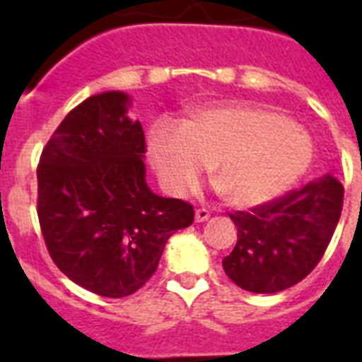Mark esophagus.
Returning a JSON list of instances; mask_svg holds the SVG:
<instances>
[{
	"instance_id": "1",
	"label": "esophagus",
	"mask_w": 362,
	"mask_h": 362,
	"mask_svg": "<svg viewBox=\"0 0 362 362\" xmlns=\"http://www.w3.org/2000/svg\"><path fill=\"white\" fill-rule=\"evenodd\" d=\"M210 217V212L206 209H197L196 210V223H203Z\"/></svg>"
}]
</instances>
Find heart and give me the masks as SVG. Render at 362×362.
<instances>
[{
    "label": "heart",
    "mask_w": 362,
    "mask_h": 362,
    "mask_svg": "<svg viewBox=\"0 0 362 362\" xmlns=\"http://www.w3.org/2000/svg\"><path fill=\"white\" fill-rule=\"evenodd\" d=\"M163 187L185 194L209 165L225 199L252 209L293 187L308 170L313 145L303 127L279 112L248 103L201 108L179 127H153L146 143Z\"/></svg>",
    "instance_id": "obj_1"
}]
</instances>
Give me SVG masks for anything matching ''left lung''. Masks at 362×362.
Segmentation results:
<instances>
[{
	"label": "left lung",
	"instance_id": "left-lung-1",
	"mask_svg": "<svg viewBox=\"0 0 362 362\" xmlns=\"http://www.w3.org/2000/svg\"><path fill=\"white\" fill-rule=\"evenodd\" d=\"M343 196V185L325 175L250 212L228 214L238 243L223 259L226 276L254 293H276L305 279L334 235Z\"/></svg>",
	"mask_w": 362,
	"mask_h": 362
}]
</instances>
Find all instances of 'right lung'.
I'll list each match as a JSON object with an SVG mask.
<instances>
[{
	"label": "right lung",
	"instance_id": "add662e5",
	"mask_svg": "<svg viewBox=\"0 0 362 362\" xmlns=\"http://www.w3.org/2000/svg\"><path fill=\"white\" fill-rule=\"evenodd\" d=\"M124 92L90 95L66 114L41 152L37 217L56 267L103 297L137 292L175 230L194 223L187 201L146 185L145 134Z\"/></svg>",
	"mask_w": 362,
	"mask_h": 362
}]
</instances>
